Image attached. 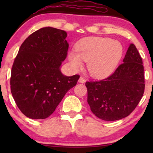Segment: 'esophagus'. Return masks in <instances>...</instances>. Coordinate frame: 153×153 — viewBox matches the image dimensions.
<instances>
[{"label":"esophagus","mask_w":153,"mask_h":153,"mask_svg":"<svg viewBox=\"0 0 153 153\" xmlns=\"http://www.w3.org/2000/svg\"><path fill=\"white\" fill-rule=\"evenodd\" d=\"M79 83H84L85 82V80L84 79V78H83V77H82V76H81L80 78H79Z\"/></svg>","instance_id":"esophagus-1"}]
</instances>
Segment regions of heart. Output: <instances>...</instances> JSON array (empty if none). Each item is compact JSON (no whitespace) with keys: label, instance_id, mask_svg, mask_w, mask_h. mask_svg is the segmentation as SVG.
<instances>
[{"label":"heart","instance_id":"obj_1","mask_svg":"<svg viewBox=\"0 0 153 153\" xmlns=\"http://www.w3.org/2000/svg\"><path fill=\"white\" fill-rule=\"evenodd\" d=\"M76 51H69V62L75 70H80L83 61L88 70L95 78H104L114 72L122 60L124 48L120 42L109 37H90L76 46Z\"/></svg>","mask_w":153,"mask_h":153}]
</instances>
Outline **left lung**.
Segmentation results:
<instances>
[{"instance_id": "left-lung-1", "label": "left lung", "mask_w": 153, "mask_h": 153, "mask_svg": "<svg viewBox=\"0 0 153 153\" xmlns=\"http://www.w3.org/2000/svg\"><path fill=\"white\" fill-rule=\"evenodd\" d=\"M142 58L134 44H130L115 72L99 81H88V103L97 118L106 121L120 120L129 116L144 93Z\"/></svg>"}]
</instances>
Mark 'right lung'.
Returning <instances> with one entry per match:
<instances>
[{"mask_svg": "<svg viewBox=\"0 0 153 153\" xmlns=\"http://www.w3.org/2000/svg\"><path fill=\"white\" fill-rule=\"evenodd\" d=\"M66 37L65 31L45 27L21 45L12 65L10 88L16 105L29 118H48L79 79L60 70L69 48Z\"/></svg>", "mask_w": 153, "mask_h": 153, "instance_id": "right-lung-1", "label": "right lung"}]
</instances>
